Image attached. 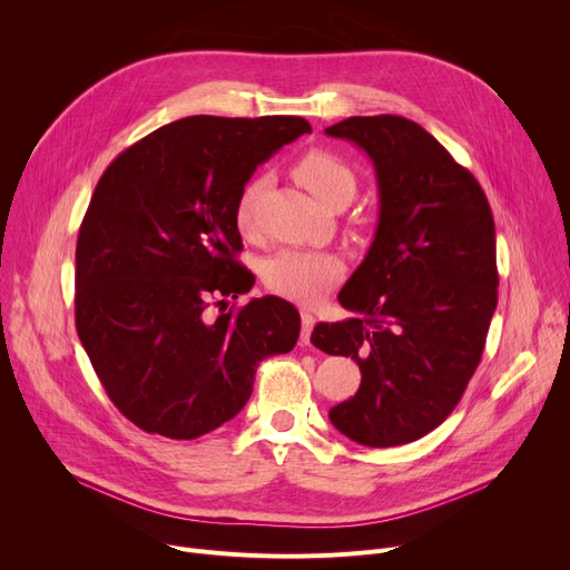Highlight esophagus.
Returning <instances> with one entry per match:
<instances>
[{
    "instance_id": "1",
    "label": "esophagus",
    "mask_w": 570,
    "mask_h": 570,
    "mask_svg": "<svg viewBox=\"0 0 570 570\" xmlns=\"http://www.w3.org/2000/svg\"><path fill=\"white\" fill-rule=\"evenodd\" d=\"M301 318H303V331H301V342L303 344H309V337H312V331H314V323H316V318H314V314H309V312H301Z\"/></svg>"
}]
</instances>
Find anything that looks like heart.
Listing matches in <instances>:
<instances>
[{"label": "heart", "mask_w": 570, "mask_h": 570, "mask_svg": "<svg viewBox=\"0 0 570 570\" xmlns=\"http://www.w3.org/2000/svg\"><path fill=\"white\" fill-rule=\"evenodd\" d=\"M293 175L316 200L331 205L340 198L351 200L355 194V173L335 155L314 149L297 159ZM263 189V179L256 177L243 189L235 205V224L243 233L254 228V209ZM342 275V261L333 254L282 249L263 265V282L269 291L295 303H316Z\"/></svg>", "instance_id": "heart-1"}]
</instances>
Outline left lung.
<instances>
[{
	"instance_id": "left-lung-1",
	"label": "left lung",
	"mask_w": 570,
	"mask_h": 570,
	"mask_svg": "<svg viewBox=\"0 0 570 570\" xmlns=\"http://www.w3.org/2000/svg\"><path fill=\"white\" fill-rule=\"evenodd\" d=\"M327 136L372 159L379 224L340 305L312 344L351 355L363 374L331 423L370 448L411 443L458 406L497 309V239L490 203L448 149L400 115L348 117Z\"/></svg>"
}]
</instances>
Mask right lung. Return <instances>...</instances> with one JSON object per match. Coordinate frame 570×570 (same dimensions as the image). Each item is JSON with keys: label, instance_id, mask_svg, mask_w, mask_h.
<instances>
[{"label": "right lung", "instance_id": "1", "mask_svg": "<svg viewBox=\"0 0 570 570\" xmlns=\"http://www.w3.org/2000/svg\"><path fill=\"white\" fill-rule=\"evenodd\" d=\"M309 131L291 115H194L101 175L78 233L76 331L140 430L185 441L217 430L247 404L263 357L295 346L301 314L282 297L224 309L256 282L235 261L237 198L256 166Z\"/></svg>", "mask_w": 570, "mask_h": 570}]
</instances>
